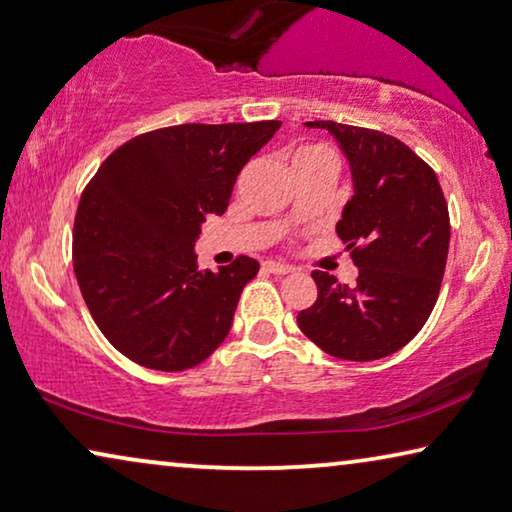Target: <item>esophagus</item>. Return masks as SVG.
I'll use <instances>...</instances> for the list:
<instances>
[{"instance_id":"esophagus-1","label":"esophagus","mask_w":512,"mask_h":512,"mask_svg":"<svg viewBox=\"0 0 512 512\" xmlns=\"http://www.w3.org/2000/svg\"><path fill=\"white\" fill-rule=\"evenodd\" d=\"M264 269L269 273H276V276H285V273L294 271L289 264H280V262H264Z\"/></svg>"}]
</instances>
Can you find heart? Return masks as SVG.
Wrapping results in <instances>:
<instances>
[{"label": "heart", "instance_id": "heart-1", "mask_svg": "<svg viewBox=\"0 0 512 512\" xmlns=\"http://www.w3.org/2000/svg\"><path fill=\"white\" fill-rule=\"evenodd\" d=\"M289 163H292L294 172L322 165L335 167V156L329 147H324V144H299V147L289 151Z\"/></svg>", "mask_w": 512, "mask_h": 512}]
</instances>
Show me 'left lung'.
Wrapping results in <instances>:
<instances>
[{"label": "left lung", "mask_w": 512, "mask_h": 512, "mask_svg": "<svg viewBox=\"0 0 512 512\" xmlns=\"http://www.w3.org/2000/svg\"><path fill=\"white\" fill-rule=\"evenodd\" d=\"M326 128L345 151L354 195L335 232L352 250L356 287L312 271L317 301L299 312V329L345 361H377L423 329L446 271L451 218L439 179L398 137L338 124Z\"/></svg>", "instance_id": "obj_1"}]
</instances>
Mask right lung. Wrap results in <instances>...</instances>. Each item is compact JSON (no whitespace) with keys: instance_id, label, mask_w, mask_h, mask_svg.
<instances>
[{"instance_id":"add662e5","label":"right lung","mask_w":512,"mask_h":512,"mask_svg":"<svg viewBox=\"0 0 512 512\" xmlns=\"http://www.w3.org/2000/svg\"><path fill=\"white\" fill-rule=\"evenodd\" d=\"M280 121L181 124L137 135L103 160L80 197L73 269L98 329L149 370L181 372L227 338L259 264L197 269L195 241L225 213L234 181Z\"/></svg>"}]
</instances>
